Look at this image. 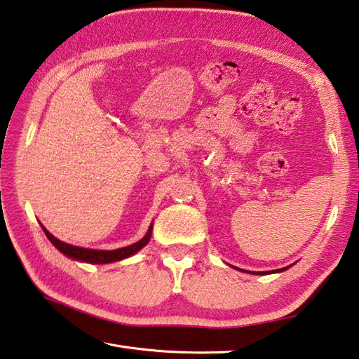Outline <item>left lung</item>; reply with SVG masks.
I'll use <instances>...</instances> for the list:
<instances>
[{
  "label": "left lung",
  "instance_id": "obj_1",
  "mask_svg": "<svg viewBox=\"0 0 359 359\" xmlns=\"http://www.w3.org/2000/svg\"><path fill=\"white\" fill-rule=\"evenodd\" d=\"M290 266H285V268H280V269H274V271H271V273H268V271H259V273H251V274H273V273H282V271H285V269H288Z\"/></svg>",
  "mask_w": 359,
  "mask_h": 359
}]
</instances>
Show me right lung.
<instances>
[{"label":"right lung","instance_id":"obj_1","mask_svg":"<svg viewBox=\"0 0 359 359\" xmlns=\"http://www.w3.org/2000/svg\"><path fill=\"white\" fill-rule=\"evenodd\" d=\"M41 228H43V231H45L46 237L49 238L50 243H53L62 254L67 255V257H69L72 260H77V262L91 263V265H105V263H113V262H119V260H123L127 257H131L133 254L141 251L142 248L150 241L153 223L150 224L147 233H145V236L141 240L136 241V243L119 248V250H111V251L90 250V248H80V246L65 243V241L54 237L53 233H50L43 224H41Z\"/></svg>","mask_w":359,"mask_h":359}]
</instances>
